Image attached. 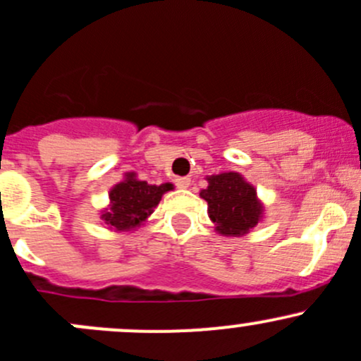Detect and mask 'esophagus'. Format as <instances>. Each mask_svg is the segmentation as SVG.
I'll return each instance as SVG.
<instances>
[{
    "label": "esophagus",
    "instance_id": "34e87169",
    "mask_svg": "<svg viewBox=\"0 0 361 361\" xmlns=\"http://www.w3.org/2000/svg\"><path fill=\"white\" fill-rule=\"evenodd\" d=\"M176 185L179 189H188L191 185V179H188V177H177Z\"/></svg>",
    "mask_w": 361,
    "mask_h": 361
}]
</instances>
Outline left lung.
I'll return each mask as SVG.
<instances>
[{
    "instance_id": "obj_1",
    "label": "left lung",
    "mask_w": 361,
    "mask_h": 361,
    "mask_svg": "<svg viewBox=\"0 0 361 361\" xmlns=\"http://www.w3.org/2000/svg\"><path fill=\"white\" fill-rule=\"evenodd\" d=\"M209 188L200 196L209 203V216L217 230L228 237L247 233L262 217V205L256 198V189L235 172L207 177Z\"/></svg>"
}]
</instances>
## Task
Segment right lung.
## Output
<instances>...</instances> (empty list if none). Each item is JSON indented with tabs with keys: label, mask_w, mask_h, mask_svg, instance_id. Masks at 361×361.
Instances as JSON below:
<instances>
[{
	"label": "right lung",
	"mask_w": 361,
	"mask_h": 361,
	"mask_svg": "<svg viewBox=\"0 0 361 361\" xmlns=\"http://www.w3.org/2000/svg\"><path fill=\"white\" fill-rule=\"evenodd\" d=\"M172 184L151 185L138 180L135 173H126V180L119 182L110 191V209L102 214L105 223L116 230H133L156 209L163 192L170 191Z\"/></svg>",
	"instance_id": "1"
}]
</instances>
